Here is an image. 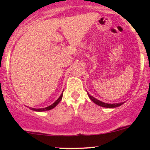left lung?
Instances as JSON below:
<instances>
[{"label":"left lung","instance_id":"1","mask_svg":"<svg viewBox=\"0 0 150 150\" xmlns=\"http://www.w3.org/2000/svg\"><path fill=\"white\" fill-rule=\"evenodd\" d=\"M87 95L89 97V99L92 100L93 102L95 103L96 104H97L98 106H102V107H105V108H116V107H118V106H121L122 104H124L125 102H120V103H116V104H108V103H104L103 101L98 100L97 99L94 98L92 96H91L90 94L87 92Z\"/></svg>","mask_w":150,"mask_h":150}]
</instances>
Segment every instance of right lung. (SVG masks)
I'll list each match as a JSON object with an SVG mask.
<instances>
[{
	"label": "right lung",
	"instance_id": "1",
	"mask_svg": "<svg viewBox=\"0 0 150 150\" xmlns=\"http://www.w3.org/2000/svg\"><path fill=\"white\" fill-rule=\"evenodd\" d=\"M62 98H63V93L61 94V96H60L59 97H58V99L56 100V101H55L53 104H52L51 105H50V106H47V107L46 108H30V109H32V111H38V112H42V111H49V110H51L52 109V108H53L54 107H56L57 105L59 104L60 101H61Z\"/></svg>",
	"mask_w": 150,
	"mask_h": 150
}]
</instances>
